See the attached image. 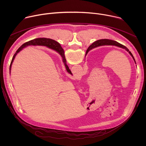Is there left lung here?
<instances>
[{"instance_id":"left-lung-1","label":"left lung","mask_w":146,"mask_h":146,"mask_svg":"<svg viewBox=\"0 0 146 146\" xmlns=\"http://www.w3.org/2000/svg\"><path fill=\"white\" fill-rule=\"evenodd\" d=\"M115 46L118 47H120L121 48L125 49L127 52H129V54L131 55V56L133 58V59L135 61V63L136 64V61L135 60V58L133 56V55L132 54V53L131 52V51H129V50L125 47V46L117 42L116 41L114 40H109V39H101V40H98L96 41H95L94 43H93L91 45H90V46L88 47V50H92L94 48L99 47V46ZM55 51H56L59 54V55L61 56L62 60H63L64 63L65 62L66 59H65V52H64V49L62 48V47H61L60 44L56 41L55 40ZM87 54V53H86Z\"/></svg>"}]
</instances>
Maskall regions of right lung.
Instances as JSON below:
<instances>
[{"label": "right lung", "mask_w": 146, "mask_h": 146, "mask_svg": "<svg viewBox=\"0 0 146 146\" xmlns=\"http://www.w3.org/2000/svg\"><path fill=\"white\" fill-rule=\"evenodd\" d=\"M31 45H32V46H36V45H38V46H44L47 47L49 48H51V49H52V50H55V48H54V47H55V40H52V39H51V38H35V39L30 40V41H28V42H26L25 43L23 44L17 50V51H16V52L14 55V56H13V57L12 58L10 66V73L11 72V66H12V64H13V61H14V60L15 59V56L17 55V54L19 51H21L24 48H25L27 46H31ZM64 64L65 65V66L66 68V69L68 73H69L70 74H72V73L70 70L69 69L68 66L66 64V60H65V62H64Z\"/></svg>", "instance_id": "obj_1"}]
</instances>
